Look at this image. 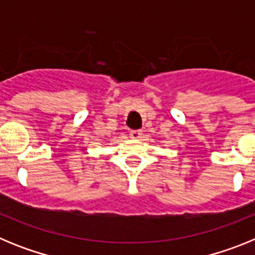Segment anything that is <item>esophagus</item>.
Masks as SVG:
<instances>
[{
  "mask_svg": "<svg viewBox=\"0 0 255 255\" xmlns=\"http://www.w3.org/2000/svg\"><path fill=\"white\" fill-rule=\"evenodd\" d=\"M141 135H143V132L140 130H132V131H130V138L131 139H140Z\"/></svg>",
  "mask_w": 255,
  "mask_h": 255,
  "instance_id": "obj_1",
  "label": "esophagus"
}]
</instances>
